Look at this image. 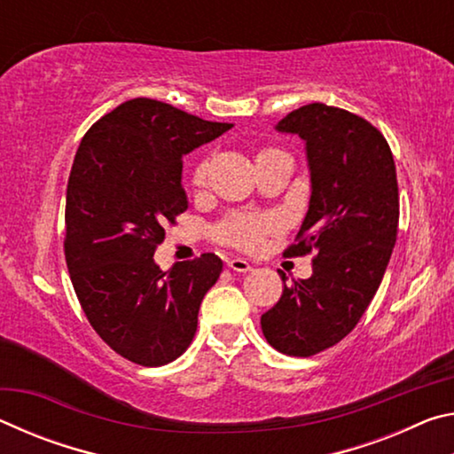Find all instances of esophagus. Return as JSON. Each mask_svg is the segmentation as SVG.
Listing matches in <instances>:
<instances>
[{
  "label": "esophagus",
  "mask_w": 454,
  "mask_h": 454,
  "mask_svg": "<svg viewBox=\"0 0 454 454\" xmlns=\"http://www.w3.org/2000/svg\"><path fill=\"white\" fill-rule=\"evenodd\" d=\"M228 268L230 270H234V272H250V262L248 260H244V258H238V256H234V258H228Z\"/></svg>",
  "instance_id": "esophagus-1"
}]
</instances>
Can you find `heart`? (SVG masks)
I'll return each mask as SVG.
<instances>
[{"label": "heart", "mask_w": 454, "mask_h": 454, "mask_svg": "<svg viewBox=\"0 0 454 454\" xmlns=\"http://www.w3.org/2000/svg\"><path fill=\"white\" fill-rule=\"evenodd\" d=\"M270 153H278V150H262L258 152L256 158L270 156ZM208 160H200L192 174V182L200 186L204 184L206 174H208ZM278 228V222L274 218H262V216H248V214H234L228 220L222 222L216 230V236L222 242L242 250H256L262 246L264 238Z\"/></svg>", "instance_id": "obj_1"}]
</instances>
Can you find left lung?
<instances>
[{"label":"left lung","mask_w":454,"mask_h":454,"mask_svg":"<svg viewBox=\"0 0 454 454\" xmlns=\"http://www.w3.org/2000/svg\"><path fill=\"white\" fill-rule=\"evenodd\" d=\"M306 142L310 204L290 256L314 250L312 276L280 272V301L260 325L270 347L312 356L334 347L363 318L380 286L398 232L393 152L371 121L340 107L309 104L276 126Z\"/></svg>","instance_id":"obj_1"}]
</instances>
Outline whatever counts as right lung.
<instances>
[{"instance_id":"1","label":"right lung","mask_w":454,"mask_h":454,"mask_svg":"<svg viewBox=\"0 0 454 454\" xmlns=\"http://www.w3.org/2000/svg\"><path fill=\"white\" fill-rule=\"evenodd\" d=\"M232 124L136 98L82 137L67 180L66 264L83 312L120 356L162 366L186 352L202 298L222 272L206 252L160 270L166 224L188 208L182 156Z\"/></svg>"}]
</instances>
